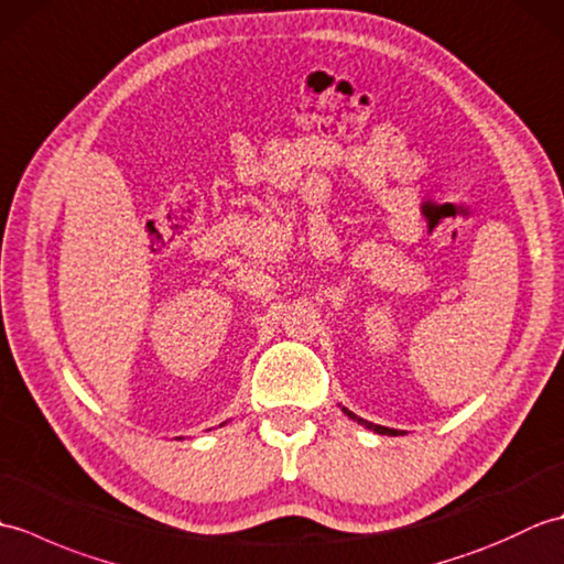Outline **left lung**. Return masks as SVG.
Instances as JSON below:
<instances>
[{"label":"left lung","instance_id":"left-lung-1","mask_svg":"<svg viewBox=\"0 0 564 564\" xmlns=\"http://www.w3.org/2000/svg\"><path fill=\"white\" fill-rule=\"evenodd\" d=\"M341 412H344L346 416H349V419H354V422L361 424V426H366V429H370V431H376V434H382V436H400L398 429H390V426H380V424H373V422H366V419L356 416L354 412L346 410V406H341Z\"/></svg>","mask_w":564,"mask_h":564}]
</instances>
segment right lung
<instances>
[{
  "label": "right lung",
  "mask_w": 564,
  "mask_h": 564,
  "mask_svg": "<svg viewBox=\"0 0 564 564\" xmlns=\"http://www.w3.org/2000/svg\"><path fill=\"white\" fill-rule=\"evenodd\" d=\"M220 426H223V424H220Z\"/></svg>",
  "instance_id": "1"
}]
</instances>
